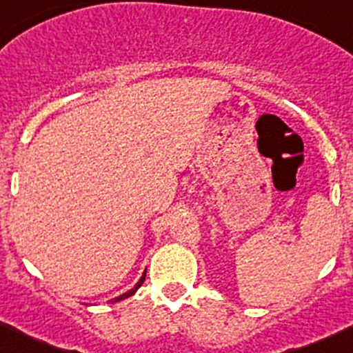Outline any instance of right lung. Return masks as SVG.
<instances>
[{"mask_svg":"<svg viewBox=\"0 0 353 353\" xmlns=\"http://www.w3.org/2000/svg\"><path fill=\"white\" fill-rule=\"evenodd\" d=\"M144 279H146V274H144V275H143V277H141V279H139V282H137V284H136V285H134V287H132V289H130V290H127V292H125V294H122V296L115 297V299H114V301H112V303H119V301H122V299H125V297H130V296H132V294H134V292H136V290H137V289H139V287H141V285H143Z\"/></svg>","mask_w":353,"mask_h":353,"instance_id":"obj_1","label":"right lung"}]
</instances>
